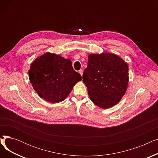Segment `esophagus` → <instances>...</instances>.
<instances>
[{
    "label": "esophagus",
    "instance_id": "obj_1",
    "mask_svg": "<svg viewBox=\"0 0 158 158\" xmlns=\"http://www.w3.org/2000/svg\"><path fill=\"white\" fill-rule=\"evenodd\" d=\"M79 73L81 75V76H82V73H83V71H82V70H80L79 71Z\"/></svg>",
    "mask_w": 158,
    "mask_h": 158
}]
</instances>
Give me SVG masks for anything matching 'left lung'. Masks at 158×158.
<instances>
[{"label": "left lung", "mask_w": 158, "mask_h": 158, "mask_svg": "<svg viewBox=\"0 0 158 158\" xmlns=\"http://www.w3.org/2000/svg\"><path fill=\"white\" fill-rule=\"evenodd\" d=\"M128 70L127 63L114 54H89L82 81L90 100L102 109L118 104L127 88Z\"/></svg>", "instance_id": "1"}]
</instances>
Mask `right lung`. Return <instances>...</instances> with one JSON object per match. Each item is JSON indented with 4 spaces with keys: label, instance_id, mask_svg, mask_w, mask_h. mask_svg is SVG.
<instances>
[{
    "label": "right lung",
    "instance_id": "1",
    "mask_svg": "<svg viewBox=\"0 0 158 158\" xmlns=\"http://www.w3.org/2000/svg\"><path fill=\"white\" fill-rule=\"evenodd\" d=\"M28 72L30 82L40 97L54 104L63 101L82 80L70 59L48 52L36 58Z\"/></svg>",
    "mask_w": 158,
    "mask_h": 158
}]
</instances>
